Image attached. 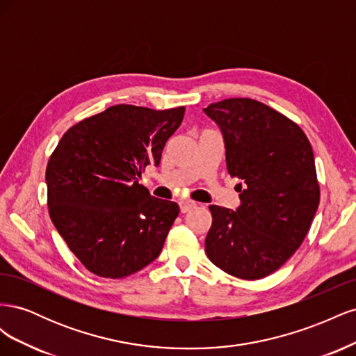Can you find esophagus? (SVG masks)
<instances>
[{
    "label": "esophagus",
    "instance_id": "obj_1",
    "mask_svg": "<svg viewBox=\"0 0 356 356\" xmlns=\"http://www.w3.org/2000/svg\"><path fill=\"white\" fill-rule=\"evenodd\" d=\"M195 208H196V203L195 202H191V200H181L179 202V211L182 213H186V212L195 209Z\"/></svg>",
    "mask_w": 356,
    "mask_h": 356
}]
</instances>
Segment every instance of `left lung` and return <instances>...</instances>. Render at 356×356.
I'll return each mask as SVG.
<instances>
[{"label":"left lung","mask_w":356,"mask_h":356,"mask_svg":"<svg viewBox=\"0 0 356 356\" xmlns=\"http://www.w3.org/2000/svg\"><path fill=\"white\" fill-rule=\"evenodd\" d=\"M203 111L222 134L229 174L242 179L239 208L209 207L204 252L225 273L261 279L298 250L314 221L319 184L312 145L298 124L250 98Z\"/></svg>","instance_id":"8db88e82"}]
</instances>
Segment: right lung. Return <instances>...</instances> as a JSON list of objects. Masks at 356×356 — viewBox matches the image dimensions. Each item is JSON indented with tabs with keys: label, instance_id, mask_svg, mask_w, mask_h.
<instances>
[{
	"label": "right lung",
	"instance_id": "right-lung-1",
	"mask_svg": "<svg viewBox=\"0 0 356 356\" xmlns=\"http://www.w3.org/2000/svg\"><path fill=\"white\" fill-rule=\"evenodd\" d=\"M184 111L114 105L60 138L46 169L49 213L89 272L120 279L161 252L179 207L153 197L138 178L159 166Z\"/></svg>",
	"mask_w": 356,
	"mask_h": 356
}]
</instances>
